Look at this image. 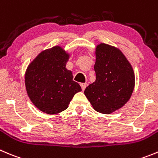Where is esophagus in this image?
<instances>
[{
	"label": "esophagus",
	"instance_id": "34e87169",
	"mask_svg": "<svg viewBox=\"0 0 158 158\" xmlns=\"http://www.w3.org/2000/svg\"><path fill=\"white\" fill-rule=\"evenodd\" d=\"M80 86H81V87H82V90H84V89H86V86H87V84H86V83H81Z\"/></svg>",
	"mask_w": 158,
	"mask_h": 158
}]
</instances>
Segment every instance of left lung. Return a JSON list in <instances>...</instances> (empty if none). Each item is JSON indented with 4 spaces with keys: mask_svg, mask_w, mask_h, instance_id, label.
I'll use <instances>...</instances> for the list:
<instances>
[{
    "mask_svg": "<svg viewBox=\"0 0 158 158\" xmlns=\"http://www.w3.org/2000/svg\"><path fill=\"white\" fill-rule=\"evenodd\" d=\"M96 56V81L84 94L97 111L110 114L130 98L135 85L133 69L124 54L108 44L97 46Z\"/></svg>",
    "mask_w": 158,
    "mask_h": 158,
    "instance_id": "left-lung-1",
    "label": "left lung"
}]
</instances>
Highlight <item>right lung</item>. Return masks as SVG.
Listing matches in <instances>:
<instances>
[{
    "mask_svg": "<svg viewBox=\"0 0 158 158\" xmlns=\"http://www.w3.org/2000/svg\"><path fill=\"white\" fill-rule=\"evenodd\" d=\"M69 55L60 47L43 51L26 72V91L38 109L49 114L68 108L75 94L82 90L65 68Z\"/></svg>",
    "mask_w": 158,
    "mask_h": 158,
    "instance_id": "add662e5",
    "label": "right lung"
}]
</instances>
